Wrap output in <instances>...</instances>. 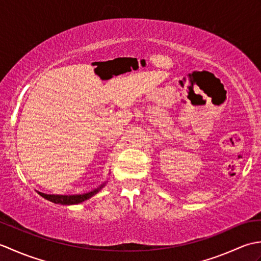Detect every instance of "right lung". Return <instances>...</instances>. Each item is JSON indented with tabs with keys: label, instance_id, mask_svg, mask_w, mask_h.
Instances as JSON below:
<instances>
[{
	"label": "right lung",
	"instance_id": "right-lung-1",
	"mask_svg": "<svg viewBox=\"0 0 261 261\" xmlns=\"http://www.w3.org/2000/svg\"><path fill=\"white\" fill-rule=\"evenodd\" d=\"M107 182L108 181H104L103 184H101L96 188H94V190L91 191V192H87V193H84V194H76V195H58V194H45V193L39 192V191H37V193L40 196H42L43 198H46V199H48V201H50L55 204L74 205V204H80L82 202H84V201H86V199L91 198L92 196L95 195V194H97L99 191L102 190Z\"/></svg>",
	"mask_w": 261,
	"mask_h": 261
}]
</instances>
